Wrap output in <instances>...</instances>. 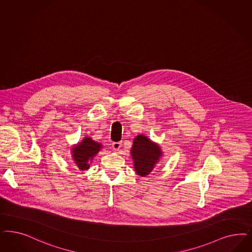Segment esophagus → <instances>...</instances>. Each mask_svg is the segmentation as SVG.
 Returning a JSON list of instances; mask_svg holds the SVG:
<instances>
[{
	"instance_id": "obj_1",
	"label": "esophagus",
	"mask_w": 252,
	"mask_h": 252,
	"mask_svg": "<svg viewBox=\"0 0 252 252\" xmlns=\"http://www.w3.org/2000/svg\"><path fill=\"white\" fill-rule=\"evenodd\" d=\"M121 146H122V144L120 142H114V143H112V148H113V150H115V151H118L121 148Z\"/></svg>"
}]
</instances>
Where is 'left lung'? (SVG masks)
<instances>
[{
	"label": "left lung",
	"mask_w": 252,
	"mask_h": 252,
	"mask_svg": "<svg viewBox=\"0 0 252 252\" xmlns=\"http://www.w3.org/2000/svg\"><path fill=\"white\" fill-rule=\"evenodd\" d=\"M133 168L141 177L149 175L163 157L161 147L144 134H138L133 139L130 149Z\"/></svg>",
	"instance_id": "1"
}]
</instances>
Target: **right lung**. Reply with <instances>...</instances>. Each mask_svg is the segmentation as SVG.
Wrapping results in <instances>:
<instances>
[{
	"instance_id": "add662e5",
	"label": "right lung",
	"mask_w": 252,
	"mask_h": 252,
	"mask_svg": "<svg viewBox=\"0 0 252 252\" xmlns=\"http://www.w3.org/2000/svg\"><path fill=\"white\" fill-rule=\"evenodd\" d=\"M102 148L103 145L101 143L85 136L81 142H78L76 145L71 146L70 153L78 169L80 171H87L89 170L91 163L93 162L94 157Z\"/></svg>"
}]
</instances>
